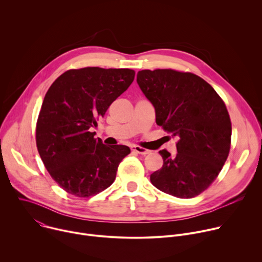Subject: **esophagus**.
Returning a JSON list of instances; mask_svg holds the SVG:
<instances>
[{
  "instance_id": "34e87169",
  "label": "esophagus",
  "mask_w": 262,
  "mask_h": 262,
  "mask_svg": "<svg viewBox=\"0 0 262 262\" xmlns=\"http://www.w3.org/2000/svg\"><path fill=\"white\" fill-rule=\"evenodd\" d=\"M130 149H132V151L137 152V154H139V155H143V156H146V155H148L149 152H150L149 150H147V149H145V148H143V147H140V146H137V145L132 146Z\"/></svg>"
}]
</instances>
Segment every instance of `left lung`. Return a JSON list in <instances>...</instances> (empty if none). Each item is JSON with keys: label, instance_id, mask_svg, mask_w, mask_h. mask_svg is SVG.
I'll return each mask as SVG.
<instances>
[{"label": "left lung", "instance_id": "obj_1", "mask_svg": "<svg viewBox=\"0 0 262 262\" xmlns=\"http://www.w3.org/2000/svg\"><path fill=\"white\" fill-rule=\"evenodd\" d=\"M137 82L156 108L157 124L178 139L177 154L166 149L163 167L150 175L160 191L181 199L204 192L225 164L231 121L225 102L203 79L173 69L141 70Z\"/></svg>", "mask_w": 262, "mask_h": 262}]
</instances>
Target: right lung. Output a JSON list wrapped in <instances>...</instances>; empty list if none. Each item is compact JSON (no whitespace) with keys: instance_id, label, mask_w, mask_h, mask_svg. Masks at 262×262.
I'll use <instances>...</instances> for the list:
<instances>
[{"instance_id":"obj_1","label":"right lung","mask_w":262,"mask_h":262,"mask_svg":"<svg viewBox=\"0 0 262 262\" xmlns=\"http://www.w3.org/2000/svg\"><path fill=\"white\" fill-rule=\"evenodd\" d=\"M128 68L85 67L62 73L48 90L36 124V145L52 178L76 197L94 196L114 182L124 145L106 146L90 128L133 83Z\"/></svg>"}]
</instances>
